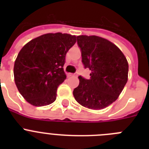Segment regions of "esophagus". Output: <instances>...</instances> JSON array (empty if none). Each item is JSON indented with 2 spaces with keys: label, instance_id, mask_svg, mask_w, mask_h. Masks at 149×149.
<instances>
[{
  "label": "esophagus",
  "instance_id": "esophagus-1",
  "mask_svg": "<svg viewBox=\"0 0 149 149\" xmlns=\"http://www.w3.org/2000/svg\"><path fill=\"white\" fill-rule=\"evenodd\" d=\"M77 73H74V74L69 73L68 74V76H77Z\"/></svg>",
  "mask_w": 149,
  "mask_h": 149
}]
</instances>
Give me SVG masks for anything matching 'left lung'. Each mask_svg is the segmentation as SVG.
<instances>
[{
    "label": "left lung",
    "instance_id": "obj_1",
    "mask_svg": "<svg viewBox=\"0 0 149 149\" xmlns=\"http://www.w3.org/2000/svg\"><path fill=\"white\" fill-rule=\"evenodd\" d=\"M82 63L91 70L90 79L79 76L74 97L82 106L101 110L118 98L127 81L128 63L116 45L96 36H78Z\"/></svg>",
    "mask_w": 149,
    "mask_h": 149
}]
</instances>
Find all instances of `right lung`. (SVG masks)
<instances>
[{"instance_id": "add662e5", "label": "right lung", "mask_w": 149, "mask_h": 149, "mask_svg": "<svg viewBox=\"0 0 149 149\" xmlns=\"http://www.w3.org/2000/svg\"><path fill=\"white\" fill-rule=\"evenodd\" d=\"M75 42V36L47 33L30 41L19 51L14 65L15 83L28 103L42 107L56 100L57 88L66 78L65 55Z\"/></svg>"}]
</instances>
